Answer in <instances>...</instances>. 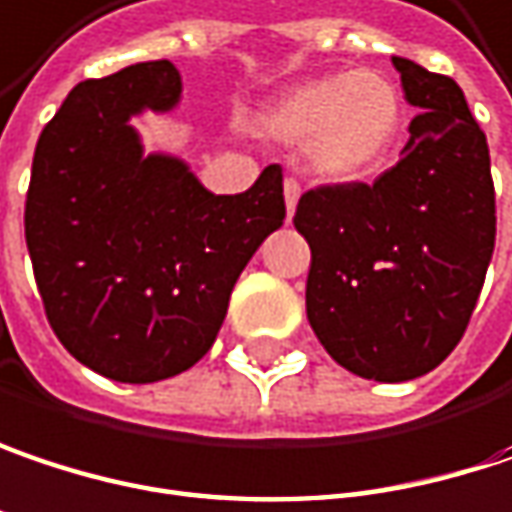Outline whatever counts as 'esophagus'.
I'll use <instances>...</instances> for the list:
<instances>
[{"instance_id": "1", "label": "esophagus", "mask_w": 512, "mask_h": 512, "mask_svg": "<svg viewBox=\"0 0 512 512\" xmlns=\"http://www.w3.org/2000/svg\"><path fill=\"white\" fill-rule=\"evenodd\" d=\"M299 196H302V187H299V181L287 178V181H284V199H287V216H290V219H293V213H296Z\"/></svg>"}]
</instances>
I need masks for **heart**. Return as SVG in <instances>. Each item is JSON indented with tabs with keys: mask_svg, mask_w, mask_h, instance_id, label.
I'll use <instances>...</instances> for the list:
<instances>
[{
	"mask_svg": "<svg viewBox=\"0 0 512 512\" xmlns=\"http://www.w3.org/2000/svg\"><path fill=\"white\" fill-rule=\"evenodd\" d=\"M257 128L284 146L307 143V163L316 175L351 184L390 158L401 128V99L378 70L316 75L278 93L260 111Z\"/></svg>",
	"mask_w": 512,
	"mask_h": 512,
	"instance_id": "obj_1",
	"label": "heart"
}]
</instances>
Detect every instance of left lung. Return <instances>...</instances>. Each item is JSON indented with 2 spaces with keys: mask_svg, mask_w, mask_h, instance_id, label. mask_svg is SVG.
I'll return each mask as SVG.
<instances>
[{
  "mask_svg": "<svg viewBox=\"0 0 512 512\" xmlns=\"http://www.w3.org/2000/svg\"><path fill=\"white\" fill-rule=\"evenodd\" d=\"M419 108L401 161L375 184L299 199L310 246L307 322L366 381L428 375L460 343L495 249V190L481 125L454 78L393 55Z\"/></svg>",
  "mask_w": 512,
  "mask_h": 512,
  "instance_id": "1",
  "label": "left lung"
}]
</instances>
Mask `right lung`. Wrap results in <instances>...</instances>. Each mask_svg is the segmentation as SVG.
<instances>
[{"instance_id":"right-lung-1","label":"right lung","mask_w":512,"mask_h":512,"mask_svg":"<svg viewBox=\"0 0 512 512\" xmlns=\"http://www.w3.org/2000/svg\"><path fill=\"white\" fill-rule=\"evenodd\" d=\"M178 102L169 61L81 81L31 163L25 243L49 325L78 363L122 384L208 354L240 272L287 216L275 163L246 193L216 196L184 158L146 152L131 119Z\"/></svg>"}]
</instances>
